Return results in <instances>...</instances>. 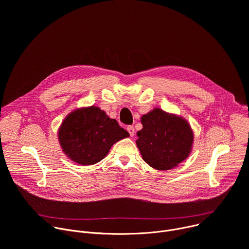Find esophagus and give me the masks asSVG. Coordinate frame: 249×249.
<instances>
[{
	"mask_svg": "<svg viewBox=\"0 0 249 249\" xmlns=\"http://www.w3.org/2000/svg\"><path fill=\"white\" fill-rule=\"evenodd\" d=\"M127 131L129 132V134H130V136H131V137H133V136L135 135V129H134V127H133V126H128Z\"/></svg>",
	"mask_w": 249,
	"mask_h": 249,
	"instance_id": "obj_1",
	"label": "esophagus"
}]
</instances>
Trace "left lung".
Listing matches in <instances>:
<instances>
[{
	"instance_id": "1",
	"label": "left lung",
	"mask_w": 249,
	"mask_h": 249,
	"mask_svg": "<svg viewBox=\"0 0 249 249\" xmlns=\"http://www.w3.org/2000/svg\"><path fill=\"white\" fill-rule=\"evenodd\" d=\"M137 147L153 168L168 170L182 162L191 153L194 135L188 122L179 116L155 108L141 118Z\"/></svg>"
}]
</instances>
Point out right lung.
Instances as JSON below:
<instances>
[{"label": "right lung", "instance_id": "1", "mask_svg": "<svg viewBox=\"0 0 249 249\" xmlns=\"http://www.w3.org/2000/svg\"><path fill=\"white\" fill-rule=\"evenodd\" d=\"M127 137L129 133L96 106L71 112L58 131L64 154L83 165L100 161L116 142Z\"/></svg>", "mask_w": 249, "mask_h": 249}]
</instances>
